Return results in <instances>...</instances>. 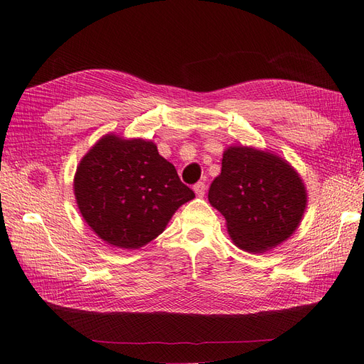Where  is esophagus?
<instances>
[{"instance_id":"obj_1","label":"esophagus","mask_w":364,"mask_h":364,"mask_svg":"<svg viewBox=\"0 0 364 364\" xmlns=\"http://www.w3.org/2000/svg\"><path fill=\"white\" fill-rule=\"evenodd\" d=\"M193 190H194V193H196V196H198V198H203L205 191H206V185L203 182H198L193 186Z\"/></svg>"}]
</instances>
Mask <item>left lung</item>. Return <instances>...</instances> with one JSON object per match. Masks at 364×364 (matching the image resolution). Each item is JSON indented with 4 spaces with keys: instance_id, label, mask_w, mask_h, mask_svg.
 <instances>
[{
    "instance_id": "1",
    "label": "left lung",
    "mask_w": 364,
    "mask_h": 364,
    "mask_svg": "<svg viewBox=\"0 0 364 364\" xmlns=\"http://www.w3.org/2000/svg\"><path fill=\"white\" fill-rule=\"evenodd\" d=\"M208 200L227 220L235 247L264 252L291 237L308 205L299 173L280 156L235 145L223 151Z\"/></svg>"
}]
</instances>
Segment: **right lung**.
I'll return each instance as SVG.
<instances>
[{
  "label": "right lung",
  "instance_id": "right-lung-1",
  "mask_svg": "<svg viewBox=\"0 0 364 364\" xmlns=\"http://www.w3.org/2000/svg\"><path fill=\"white\" fill-rule=\"evenodd\" d=\"M73 190L88 227L124 250L158 237L176 210L194 199L154 142L116 134H105L88 150L76 168Z\"/></svg>",
  "mask_w": 364,
  "mask_h": 364
}]
</instances>
